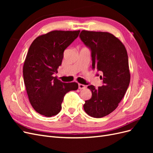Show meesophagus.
Returning <instances> with one entry per match:
<instances>
[{
	"instance_id": "34e87169",
	"label": "esophagus",
	"mask_w": 153,
	"mask_h": 153,
	"mask_svg": "<svg viewBox=\"0 0 153 153\" xmlns=\"http://www.w3.org/2000/svg\"><path fill=\"white\" fill-rule=\"evenodd\" d=\"M85 85L84 84H78V89H85Z\"/></svg>"
}]
</instances>
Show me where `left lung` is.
I'll use <instances>...</instances> for the list:
<instances>
[{"label":"left lung","mask_w":153,"mask_h":153,"mask_svg":"<svg viewBox=\"0 0 153 153\" xmlns=\"http://www.w3.org/2000/svg\"><path fill=\"white\" fill-rule=\"evenodd\" d=\"M80 38L91 50L92 69L102 74L103 85L92 92L90 100L84 105L85 112L90 116L101 118L116 109L126 93L130 82L128 57L123 43L106 32L82 30Z\"/></svg>","instance_id":"left-lung-1"}]
</instances>
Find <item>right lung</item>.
Masks as SVG:
<instances>
[{
  "instance_id": "1",
  "label": "right lung",
  "mask_w": 153,
  "mask_h": 153,
  "mask_svg": "<svg viewBox=\"0 0 153 153\" xmlns=\"http://www.w3.org/2000/svg\"><path fill=\"white\" fill-rule=\"evenodd\" d=\"M80 30H53L41 35L30 45L23 67L24 84L32 107L46 117L57 115L68 92L77 90L76 82L64 83L57 76L64 51Z\"/></svg>"
}]
</instances>
